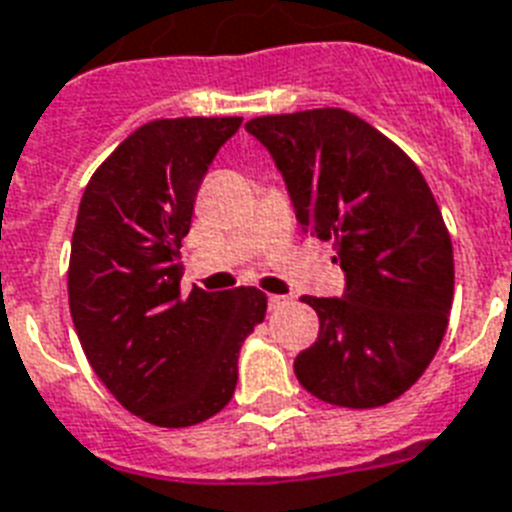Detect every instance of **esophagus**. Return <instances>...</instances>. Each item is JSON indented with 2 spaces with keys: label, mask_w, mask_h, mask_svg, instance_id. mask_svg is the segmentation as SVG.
<instances>
[{
  "label": "esophagus",
  "mask_w": 512,
  "mask_h": 512,
  "mask_svg": "<svg viewBox=\"0 0 512 512\" xmlns=\"http://www.w3.org/2000/svg\"><path fill=\"white\" fill-rule=\"evenodd\" d=\"M289 305V297L286 294H270L268 297V307L270 310H281V307Z\"/></svg>",
  "instance_id": "obj_1"
}]
</instances>
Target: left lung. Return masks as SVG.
<instances>
[{"label":"left lung","instance_id":"1","mask_svg":"<svg viewBox=\"0 0 512 512\" xmlns=\"http://www.w3.org/2000/svg\"><path fill=\"white\" fill-rule=\"evenodd\" d=\"M276 160L297 220L334 242L342 297H302L321 321L294 360L307 392L339 407L397 400L434 360L455 292L450 231L415 162L339 107L244 126Z\"/></svg>","mask_w":512,"mask_h":512}]
</instances>
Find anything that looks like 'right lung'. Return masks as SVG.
Instances as JSON below:
<instances>
[{"mask_svg": "<svg viewBox=\"0 0 512 512\" xmlns=\"http://www.w3.org/2000/svg\"><path fill=\"white\" fill-rule=\"evenodd\" d=\"M242 118H162L136 128L86 184L70 244L73 326L112 397L162 429L231 402L244 339L263 323L255 286L181 292V239L199 184Z\"/></svg>", "mask_w": 512, "mask_h": 512, "instance_id": "1", "label": "right lung"}]
</instances>
